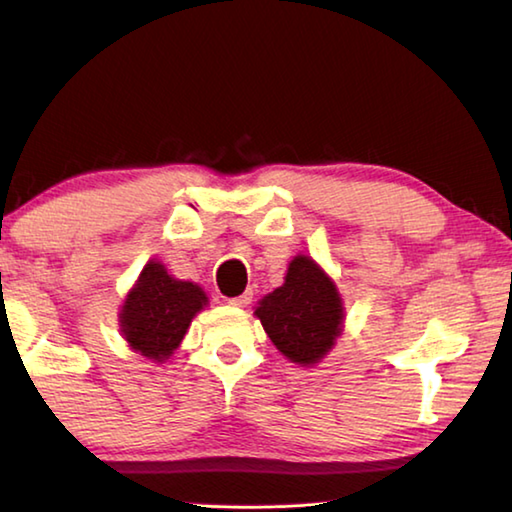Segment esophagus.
<instances>
[{"label": "esophagus", "instance_id": "34e87169", "mask_svg": "<svg viewBox=\"0 0 512 512\" xmlns=\"http://www.w3.org/2000/svg\"><path fill=\"white\" fill-rule=\"evenodd\" d=\"M250 300H253V293L250 291H246L244 296H237V298H230L228 302L232 307H239V309H244V307H248L250 305Z\"/></svg>", "mask_w": 512, "mask_h": 512}]
</instances>
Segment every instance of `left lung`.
<instances>
[{
	"label": "left lung",
	"instance_id": "obj_1",
	"mask_svg": "<svg viewBox=\"0 0 512 512\" xmlns=\"http://www.w3.org/2000/svg\"><path fill=\"white\" fill-rule=\"evenodd\" d=\"M255 316L284 357L316 366L343 332L345 307L336 282L309 255L289 262L284 284L257 302Z\"/></svg>",
	"mask_w": 512,
	"mask_h": 512
}]
</instances>
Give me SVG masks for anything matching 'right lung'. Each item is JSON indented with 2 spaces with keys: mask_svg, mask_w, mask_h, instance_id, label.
I'll use <instances>...</instances> for the list:
<instances>
[{
  "mask_svg": "<svg viewBox=\"0 0 512 512\" xmlns=\"http://www.w3.org/2000/svg\"><path fill=\"white\" fill-rule=\"evenodd\" d=\"M207 305L210 300L196 282L178 280L162 262L151 259L121 302V336L133 352L164 363L180 348L194 316Z\"/></svg>",
  "mask_w": 512,
  "mask_h": 512,
  "instance_id": "right-lung-1",
  "label": "right lung"
}]
</instances>
